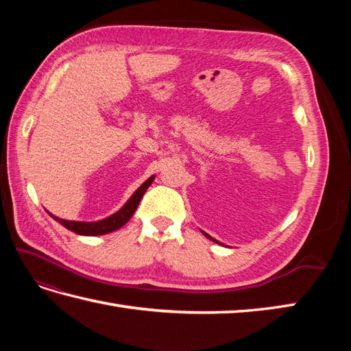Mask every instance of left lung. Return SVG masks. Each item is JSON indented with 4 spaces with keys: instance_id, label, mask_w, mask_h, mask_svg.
Wrapping results in <instances>:
<instances>
[{
    "instance_id": "left-lung-1",
    "label": "left lung",
    "mask_w": 351,
    "mask_h": 351,
    "mask_svg": "<svg viewBox=\"0 0 351 351\" xmlns=\"http://www.w3.org/2000/svg\"><path fill=\"white\" fill-rule=\"evenodd\" d=\"M202 234H204V235H205V237H208V238H210V240H213V241H214V243H217V244H221V243H219V241H217V240H214V238H211V237H210V235H208V234H205V232H204V230H202Z\"/></svg>"
}]
</instances>
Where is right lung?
Wrapping results in <instances>:
<instances>
[{"label": "right lung", "instance_id": "obj_1", "mask_svg": "<svg viewBox=\"0 0 351 351\" xmlns=\"http://www.w3.org/2000/svg\"><path fill=\"white\" fill-rule=\"evenodd\" d=\"M154 180H155V175H152L151 178H149V180H146L136 191L132 193V196L128 200H126V204L121 208V210L116 211L114 214L108 215V217L102 219V220H96V221L64 220V219L57 217V215H54V214H51L49 211H47V213L56 221L60 223L62 226H64L66 229H69V230H72V232H75L78 235H87V237L106 235V234H110V232H114V230H117V229H121L125 225V223L132 217V214L136 213L140 200L145 195V191L147 190L149 185L152 184Z\"/></svg>", "mask_w": 351, "mask_h": 351}]
</instances>
